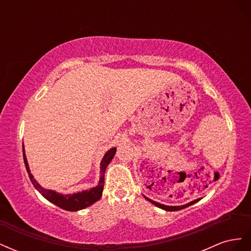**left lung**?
<instances>
[{
    "mask_svg": "<svg viewBox=\"0 0 251 251\" xmlns=\"http://www.w3.org/2000/svg\"><path fill=\"white\" fill-rule=\"evenodd\" d=\"M144 198H146L148 201H150L151 203H153L154 205H156L157 207H159V208H162V209H164V210H168V211H176V210L183 209V208L188 207V206H191V205H193V204H195L196 202H198V201H199V199H197V200H194V201L189 202V203H187V204H185V205H180V206H168V205H164V204H161V203H158V202H156V201L151 200V199H149L148 197H146V196H144Z\"/></svg>",
    "mask_w": 251,
    "mask_h": 251,
    "instance_id": "obj_1",
    "label": "left lung"
}]
</instances>
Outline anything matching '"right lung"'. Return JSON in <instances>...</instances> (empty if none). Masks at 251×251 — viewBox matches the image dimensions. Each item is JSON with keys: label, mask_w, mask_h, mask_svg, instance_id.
<instances>
[{"label": "right lung", "mask_w": 251, "mask_h": 251, "mask_svg": "<svg viewBox=\"0 0 251 251\" xmlns=\"http://www.w3.org/2000/svg\"><path fill=\"white\" fill-rule=\"evenodd\" d=\"M115 153H116V148H113L109 150L103 156L102 160L100 162V182H98V185L96 187H92L91 189H89V191H82L80 193H76L73 195L71 194L63 195V194L52 191V189L44 188L37 183L36 180L33 178L32 174L30 173L29 165H28L27 158L24 151V146H23V156H24L25 166L33 186L42 194L44 198H46L51 203L55 204L56 206L69 211H77V210L86 208L101 198L102 191H103V183H104V172L113 159L114 155H115Z\"/></svg>", "instance_id": "obj_1"}]
</instances>
